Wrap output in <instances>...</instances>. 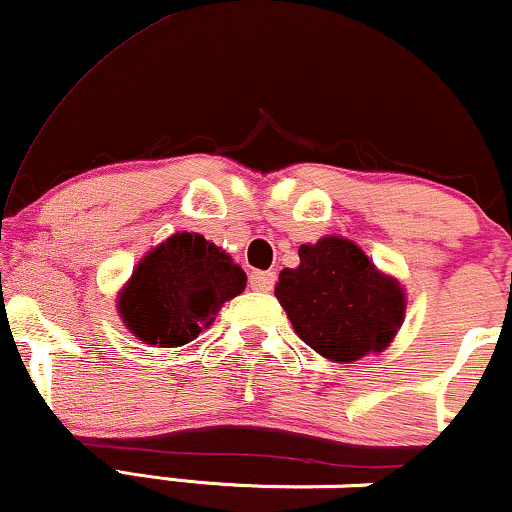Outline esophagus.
Masks as SVG:
<instances>
[{
  "instance_id": "1",
  "label": "esophagus",
  "mask_w": 512,
  "mask_h": 512,
  "mask_svg": "<svg viewBox=\"0 0 512 512\" xmlns=\"http://www.w3.org/2000/svg\"><path fill=\"white\" fill-rule=\"evenodd\" d=\"M276 281V272L267 269V272H252L250 274V286L252 291H272Z\"/></svg>"
}]
</instances>
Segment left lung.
Returning a JSON list of instances; mask_svg holds the SVG:
<instances>
[{
	"label": "left lung",
	"mask_w": 512,
	"mask_h": 512,
	"mask_svg": "<svg viewBox=\"0 0 512 512\" xmlns=\"http://www.w3.org/2000/svg\"><path fill=\"white\" fill-rule=\"evenodd\" d=\"M298 257L274 289L298 337L339 363L383 351L404 320L402 286L339 236L301 245Z\"/></svg>",
	"instance_id": "8db88e82"
}]
</instances>
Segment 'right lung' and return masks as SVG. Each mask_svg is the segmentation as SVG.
I'll list each match as a JSON object with an SVG mask.
<instances>
[{
	"instance_id": "right-lung-1",
	"label": "right lung",
	"mask_w": 512,
	"mask_h": 512,
	"mask_svg": "<svg viewBox=\"0 0 512 512\" xmlns=\"http://www.w3.org/2000/svg\"><path fill=\"white\" fill-rule=\"evenodd\" d=\"M245 284L243 269L214 243L175 233L139 262L117 308L134 337L168 349L192 342Z\"/></svg>"
}]
</instances>
